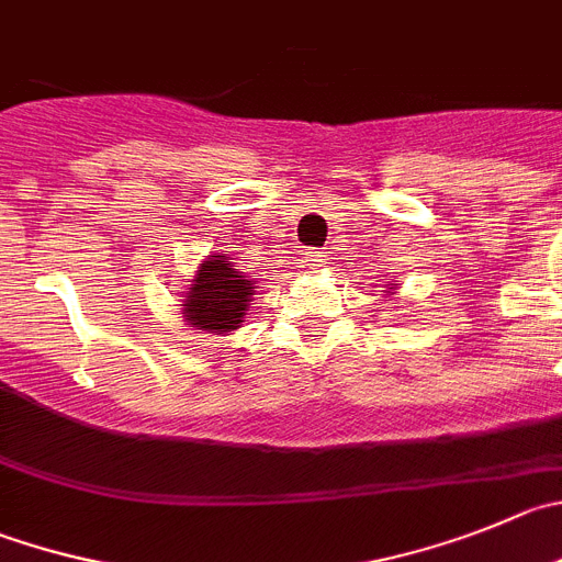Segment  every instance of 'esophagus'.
Returning <instances> with one entry per match:
<instances>
[{
  "label": "esophagus",
  "instance_id": "esophagus-1",
  "mask_svg": "<svg viewBox=\"0 0 562 562\" xmlns=\"http://www.w3.org/2000/svg\"><path fill=\"white\" fill-rule=\"evenodd\" d=\"M325 261H328V259H325V250L323 248H314V250H306V254H303V265L312 267V270L323 267Z\"/></svg>",
  "mask_w": 562,
  "mask_h": 562
}]
</instances>
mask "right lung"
<instances>
[{
  "mask_svg": "<svg viewBox=\"0 0 562 562\" xmlns=\"http://www.w3.org/2000/svg\"><path fill=\"white\" fill-rule=\"evenodd\" d=\"M254 281L237 270V261L215 256L204 261L184 301V317L198 330H234L243 325Z\"/></svg>",
  "mask_w": 562,
  "mask_h": 562,
  "instance_id": "obj_1",
  "label": "right lung"
}]
</instances>
